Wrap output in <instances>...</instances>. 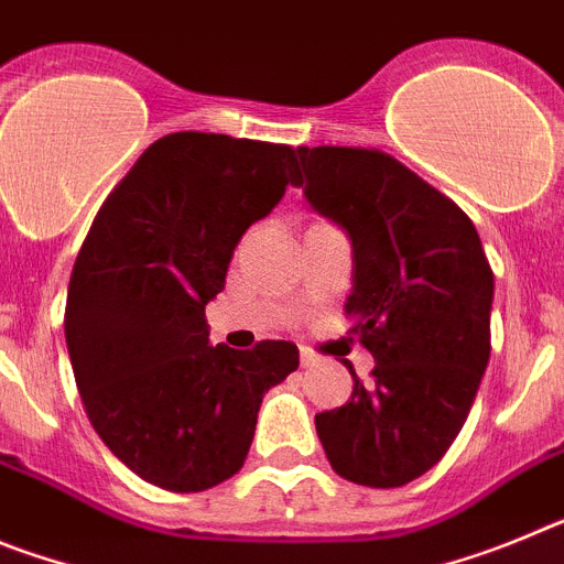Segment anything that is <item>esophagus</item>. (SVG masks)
I'll use <instances>...</instances> for the list:
<instances>
[{"label": "esophagus", "mask_w": 564, "mask_h": 564, "mask_svg": "<svg viewBox=\"0 0 564 564\" xmlns=\"http://www.w3.org/2000/svg\"><path fill=\"white\" fill-rule=\"evenodd\" d=\"M299 361H302V367H313V364L318 361V356L311 347H302V350H299Z\"/></svg>", "instance_id": "1"}]
</instances>
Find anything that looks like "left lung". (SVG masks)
<instances>
[{
    "mask_svg": "<svg viewBox=\"0 0 564 564\" xmlns=\"http://www.w3.org/2000/svg\"><path fill=\"white\" fill-rule=\"evenodd\" d=\"M307 203L352 242V336L372 383L318 412L333 471L370 488L426 475L455 443L491 356L495 273L475 223L381 149L299 147Z\"/></svg>",
    "mask_w": 564,
    "mask_h": 564,
    "instance_id": "obj_1",
    "label": "left lung"
}]
</instances>
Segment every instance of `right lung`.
I'll return each instance as SVG.
<instances>
[{
  "instance_id": "1",
  "label": "right lung",
  "mask_w": 564,
  "mask_h": 564,
  "mask_svg": "<svg viewBox=\"0 0 564 564\" xmlns=\"http://www.w3.org/2000/svg\"><path fill=\"white\" fill-rule=\"evenodd\" d=\"M296 174L285 143L163 134L89 226L64 307L69 361L93 430L152 486L188 495L237 475L262 395L299 367L296 344L212 347L206 325L239 237Z\"/></svg>"
}]
</instances>
